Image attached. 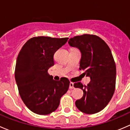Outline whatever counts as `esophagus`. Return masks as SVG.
<instances>
[{
  "instance_id": "obj_1",
  "label": "esophagus",
  "mask_w": 130,
  "mask_h": 130,
  "mask_svg": "<svg viewBox=\"0 0 130 130\" xmlns=\"http://www.w3.org/2000/svg\"><path fill=\"white\" fill-rule=\"evenodd\" d=\"M69 88L71 89H72L74 88V87H73V82H70V86H69Z\"/></svg>"
}]
</instances>
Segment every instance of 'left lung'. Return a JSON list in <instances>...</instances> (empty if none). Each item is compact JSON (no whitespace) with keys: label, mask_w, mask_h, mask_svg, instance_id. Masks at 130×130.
<instances>
[{"label":"left lung","mask_w":130,"mask_h":130,"mask_svg":"<svg viewBox=\"0 0 130 130\" xmlns=\"http://www.w3.org/2000/svg\"><path fill=\"white\" fill-rule=\"evenodd\" d=\"M69 44L80 50L79 69L90 78L87 86L80 82L73 84L84 92L75 106L86 114L97 113L107 105L115 92L116 69L111 50L99 36L88 34L72 38Z\"/></svg>","instance_id":"obj_1"}]
</instances>
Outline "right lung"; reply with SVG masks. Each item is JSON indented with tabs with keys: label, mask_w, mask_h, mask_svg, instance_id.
Returning <instances> with one entry per match:
<instances>
[{
	"label": "right lung",
	"mask_w": 130,
	"mask_h": 130,
	"mask_svg": "<svg viewBox=\"0 0 130 130\" xmlns=\"http://www.w3.org/2000/svg\"><path fill=\"white\" fill-rule=\"evenodd\" d=\"M68 38L38 36L29 39L18 56L15 79L19 95L32 112L46 115L55 111L60 98L69 89L66 77L55 80L48 70L54 65L55 53L67 43Z\"/></svg>",
	"instance_id": "obj_1"
}]
</instances>
